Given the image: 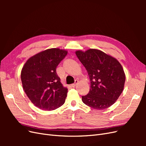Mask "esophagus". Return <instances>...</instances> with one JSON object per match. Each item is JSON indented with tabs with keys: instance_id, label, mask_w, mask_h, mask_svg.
Returning <instances> with one entry per match:
<instances>
[{
	"instance_id": "obj_1",
	"label": "esophagus",
	"mask_w": 146,
	"mask_h": 146,
	"mask_svg": "<svg viewBox=\"0 0 146 146\" xmlns=\"http://www.w3.org/2000/svg\"><path fill=\"white\" fill-rule=\"evenodd\" d=\"M78 83V81L77 80H75V83H74V84H72V85H71V86L72 87H75V86H76L77 85V83Z\"/></svg>"
}]
</instances>
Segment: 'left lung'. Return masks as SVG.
Listing matches in <instances>:
<instances>
[{
  "label": "left lung",
  "instance_id": "left-lung-1",
  "mask_svg": "<svg viewBox=\"0 0 146 146\" xmlns=\"http://www.w3.org/2000/svg\"><path fill=\"white\" fill-rule=\"evenodd\" d=\"M76 54L86 68L91 82L90 92L82 97L92 108L104 110L115 103L124 86L125 76L120 63L104 52L90 48Z\"/></svg>",
  "mask_w": 146,
  "mask_h": 146
}]
</instances>
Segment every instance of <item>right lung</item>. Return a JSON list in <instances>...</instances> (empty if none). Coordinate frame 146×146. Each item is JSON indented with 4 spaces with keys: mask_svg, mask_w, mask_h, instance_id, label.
<instances>
[{
    "mask_svg": "<svg viewBox=\"0 0 146 146\" xmlns=\"http://www.w3.org/2000/svg\"><path fill=\"white\" fill-rule=\"evenodd\" d=\"M67 54L65 50L49 48L30 57L24 65L21 74L23 89L38 108L51 111L64 104L68 89L61 84L56 69Z\"/></svg>",
    "mask_w": 146,
    "mask_h": 146,
    "instance_id": "obj_1",
    "label": "right lung"
}]
</instances>
